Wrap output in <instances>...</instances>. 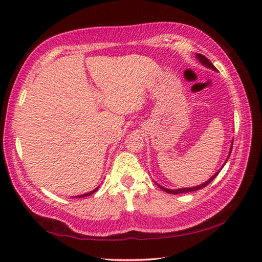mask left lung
Instances as JSON below:
<instances>
[{"label": "left lung", "mask_w": 262, "mask_h": 262, "mask_svg": "<svg viewBox=\"0 0 262 262\" xmlns=\"http://www.w3.org/2000/svg\"><path fill=\"white\" fill-rule=\"evenodd\" d=\"M195 56H196V59L199 60V62H200L201 64H203L205 66V67H207V68H209V69H211V70H214V72H217V69L214 67V64L211 63V62L207 59L206 56H203L202 54H199V53H196V54H195ZM232 144H233V140L231 141V145H230V151H229V155H228V157H227V159H225V162H224V164L223 165H222V167L220 168L219 171L216 172V173L212 176V177H210L209 179H208L206 183H203V184H201V185H198V186H194V187H184V188H177V189H170V188H165V187H163V186H161L159 184H157L156 181H155V184H156L159 188L161 189H163L164 192H166V193H168V194H180V193H189V192H194V190H198V189H201V188H203V187H206L207 185H209L212 180H214L216 177H217V174L220 173V171L222 170V168H223V166L225 165V163L228 162V159H229V157H230V155H231V150H232Z\"/></svg>", "instance_id": "left-lung-1"}]
</instances>
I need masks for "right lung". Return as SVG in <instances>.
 I'll return each instance as SVG.
<instances>
[{
    "label": "right lung",
    "mask_w": 262,
    "mask_h": 262,
    "mask_svg": "<svg viewBox=\"0 0 262 262\" xmlns=\"http://www.w3.org/2000/svg\"><path fill=\"white\" fill-rule=\"evenodd\" d=\"M99 188V186L97 188H95L94 190H91V192H89V193H85V194H82V195H77V196H75V198H84V196H89V195H91V194H94L97 189Z\"/></svg>",
    "instance_id": "add662e5"
}]
</instances>
